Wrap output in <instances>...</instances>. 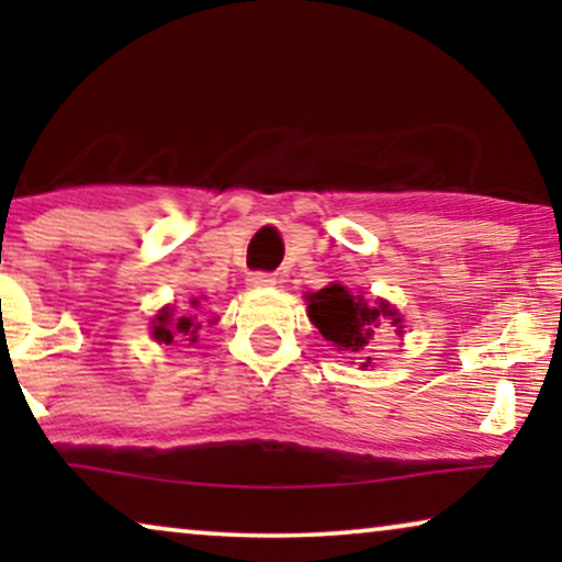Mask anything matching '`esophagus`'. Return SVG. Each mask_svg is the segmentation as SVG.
<instances>
[{
	"label": "esophagus",
	"mask_w": 562,
	"mask_h": 562,
	"mask_svg": "<svg viewBox=\"0 0 562 562\" xmlns=\"http://www.w3.org/2000/svg\"><path fill=\"white\" fill-rule=\"evenodd\" d=\"M248 286H252V289H266V286H273L276 283V279H273V273H266V271H256V273H248Z\"/></svg>",
	"instance_id": "34e87169"
}]
</instances>
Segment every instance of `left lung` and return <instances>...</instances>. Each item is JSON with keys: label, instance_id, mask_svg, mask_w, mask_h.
Here are the masks:
<instances>
[{"label": "left lung", "instance_id": "left-lung-1", "mask_svg": "<svg viewBox=\"0 0 562 562\" xmlns=\"http://www.w3.org/2000/svg\"><path fill=\"white\" fill-rule=\"evenodd\" d=\"M306 302H310L306 312H310L312 325L319 329L322 337L340 350L356 352V356L368 348V342L373 340V335L386 319L391 327H398L396 333H402V317L396 310H391L386 302L368 304L363 296H352L340 283H329ZM368 363L371 358H366L363 366Z\"/></svg>", "mask_w": 562, "mask_h": 562}]
</instances>
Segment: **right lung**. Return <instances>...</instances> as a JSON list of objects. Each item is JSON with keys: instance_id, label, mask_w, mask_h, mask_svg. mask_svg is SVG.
<instances>
[{"instance_id": "obj_1", "label": "right lung", "mask_w": 562, "mask_h": 562, "mask_svg": "<svg viewBox=\"0 0 562 562\" xmlns=\"http://www.w3.org/2000/svg\"><path fill=\"white\" fill-rule=\"evenodd\" d=\"M194 306H196V302H194ZM199 327H202V322L196 319V314H191L189 310L173 314V306H166V310L156 317V325H153V337L160 342H171L173 335L196 337Z\"/></svg>"}]
</instances>
